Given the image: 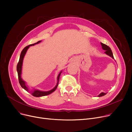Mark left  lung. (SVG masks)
<instances>
[{"label": "left lung", "instance_id": "1", "mask_svg": "<svg viewBox=\"0 0 132 132\" xmlns=\"http://www.w3.org/2000/svg\"><path fill=\"white\" fill-rule=\"evenodd\" d=\"M101 43V45H102V48L103 50H104L105 51V53L109 55V56H110L111 57H112L113 59H114V57H113V53H112V52L111 51V48L108 46L107 45L105 44H103L102 43ZM106 94V93H101L98 96V97H102V96H104Z\"/></svg>", "mask_w": 132, "mask_h": 132}]
</instances>
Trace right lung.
Returning a JSON list of instances; mask_svg holds the SVG:
<instances>
[{"mask_svg": "<svg viewBox=\"0 0 132 132\" xmlns=\"http://www.w3.org/2000/svg\"><path fill=\"white\" fill-rule=\"evenodd\" d=\"M40 40L37 42V43H35L34 44H30L29 45H28L27 46H26L22 50V51H21V53L20 54V59H19V61L17 65V67H16V70H17V72H18V79H19V84L21 86L22 88H23L24 89H25L26 91L28 92V89L26 87V85H25V82L22 79L21 77V70H22V62H23V58L24 57V55L28 50V48L30 46H32V45H34L35 44H38L39 42H40ZM61 73V72L59 73V74L58 76V78H57V80H58V82H57V84L53 89L51 90L48 91V92H41L39 90H35L34 92H32L31 94L34 97H41V96H44L46 95H48L50 94H51L52 93H53V92H54L55 90V89H57V86L58 85V83H59V78H60V74Z\"/></svg>", "mask_w": 132, "mask_h": 132, "instance_id": "add662e5", "label": "right lung"}]
</instances>
